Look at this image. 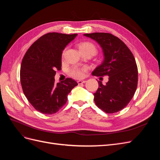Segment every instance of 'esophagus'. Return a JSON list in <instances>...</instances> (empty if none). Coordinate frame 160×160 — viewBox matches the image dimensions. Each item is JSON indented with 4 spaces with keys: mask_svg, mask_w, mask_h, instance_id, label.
<instances>
[{
    "mask_svg": "<svg viewBox=\"0 0 160 160\" xmlns=\"http://www.w3.org/2000/svg\"><path fill=\"white\" fill-rule=\"evenodd\" d=\"M86 82V81H85V80H79V81H77V83H78L79 85H81V84H83V83H85Z\"/></svg>",
    "mask_w": 160,
    "mask_h": 160,
    "instance_id": "obj_1",
    "label": "esophagus"
}]
</instances>
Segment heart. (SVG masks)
<instances>
[{
	"mask_svg": "<svg viewBox=\"0 0 160 160\" xmlns=\"http://www.w3.org/2000/svg\"><path fill=\"white\" fill-rule=\"evenodd\" d=\"M79 49L81 52H91L95 55L97 52V49L95 46L90 42H82L79 45ZM64 54V52L62 53V55ZM88 71V68L86 67H79V66H73L69 69V74L72 77L75 79H81L85 75V72Z\"/></svg>",
	"mask_w": 160,
	"mask_h": 160,
	"instance_id": "obj_1",
	"label": "heart"
}]
</instances>
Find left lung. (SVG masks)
I'll use <instances>...</instances> for the list:
<instances>
[{"label": "left lung", "instance_id": "1", "mask_svg": "<svg viewBox=\"0 0 160 160\" xmlns=\"http://www.w3.org/2000/svg\"><path fill=\"white\" fill-rule=\"evenodd\" d=\"M98 42L104 54V61L92 74L109 76L105 85L99 81L94 93L96 105L104 112L113 113L125 107L132 100L138 87V71L132 51L118 37L107 32L84 34Z\"/></svg>", "mask_w": 160, "mask_h": 160}]
</instances>
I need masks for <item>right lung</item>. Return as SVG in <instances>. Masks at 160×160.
I'll return each mask as SVG.
<instances>
[{
    "label": "right lung",
    "mask_w": 160,
    "mask_h": 160,
    "mask_svg": "<svg viewBox=\"0 0 160 160\" xmlns=\"http://www.w3.org/2000/svg\"><path fill=\"white\" fill-rule=\"evenodd\" d=\"M77 34L49 32L33 43L24 56L20 70L23 93L32 107L43 114L57 113L65 105L77 82L71 78L56 83V70L61 69L62 51Z\"/></svg>",
    "instance_id": "1"
}]
</instances>
